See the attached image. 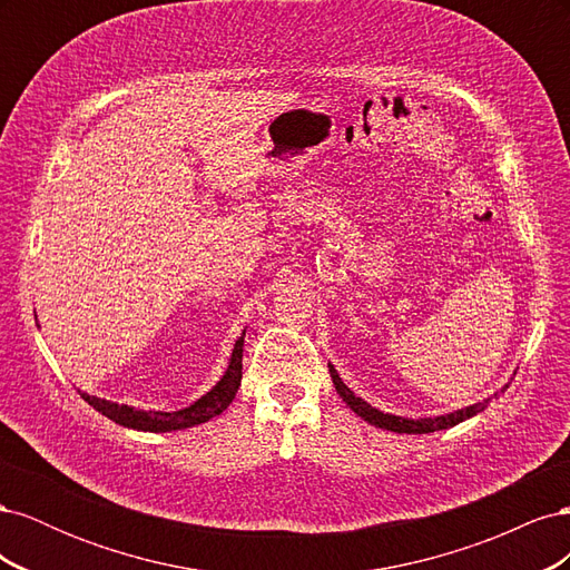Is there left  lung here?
<instances>
[{
	"label": "left lung",
	"instance_id": "left-lung-1",
	"mask_svg": "<svg viewBox=\"0 0 570 570\" xmlns=\"http://www.w3.org/2000/svg\"><path fill=\"white\" fill-rule=\"evenodd\" d=\"M331 377L335 383L337 394L342 396V402L347 404L356 416H361L364 421H368L375 428H383V430H392V433H406V435H423V433H435V430H444V428H452L465 419L475 416V413L485 411L488 402H480L475 406L469 409H461L450 413V416H435V419H419V421H411V419H400V416H390V413H383L373 409L371 404H366L364 400H358V396L342 383V377L337 375V371L331 366Z\"/></svg>",
	"mask_w": 570,
	"mask_h": 570
}]
</instances>
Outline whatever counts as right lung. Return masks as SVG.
Here are the masks:
<instances>
[{"label": "right lung", "instance_id": "right-lung-1", "mask_svg": "<svg viewBox=\"0 0 570 570\" xmlns=\"http://www.w3.org/2000/svg\"><path fill=\"white\" fill-rule=\"evenodd\" d=\"M243 344H245V333L235 342V350L230 356V366L226 375L220 377L218 385L206 392L202 400H197L193 406L180 409V411H137L126 404H114L107 400H99V396L82 394V400L88 402L92 409H97L101 416L111 419L118 425L135 428V430H145V433H168V430H183V428H193L199 423H206L209 419L218 416L223 409H228V404L235 400V392L239 387V381H243Z\"/></svg>", "mask_w": 570, "mask_h": 570}]
</instances>
